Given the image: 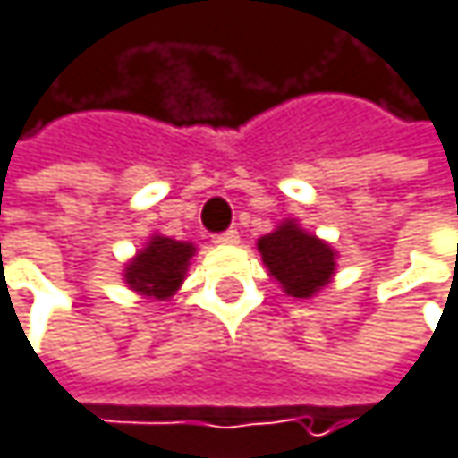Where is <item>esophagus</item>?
<instances>
[{"mask_svg":"<svg viewBox=\"0 0 458 458\" xmlns=\"http://www.w3.org/2000/svg\"><path fill=\"white\" fill-rule=\"evenodd\" d=\"M213 242H216V245H237V242H240V234H237L234 229H229V232H224V234H216Z\"/></svg>","mask_w":458,"mask_h":458,"instance_id":"obj_1","label":"esophagus"}]
</instances>
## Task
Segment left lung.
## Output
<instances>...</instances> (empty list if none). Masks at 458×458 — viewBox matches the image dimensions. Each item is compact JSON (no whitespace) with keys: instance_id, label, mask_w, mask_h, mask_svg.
Returning <instances> with one entry per match:
<instances>
[{"instance_id":"obj_1","label":"left lung","mask_w":458,"mask_h":458,"mask_svg":"<svg viewBox=\"0 0 458 458\" xmlns=\"http://www.w3.org/2000/svg\"><path fill=\"white\" fill-rule=\"evenodd\" d=\"M261 261L283 293L293 299H312L336 277V259L331 242L307 232L296 218H285L275 232L256 242Z\"/></svg>"}]
</instances>
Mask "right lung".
Returning <instances> with one entry per match:
<instances>
[{"label": "right lung", "mask_w": 458, "mask_h": 458, "mask_svg": "<svg viewBox=\"0 0 458 458\" xmlns=\"http://www.w3.org/2000/svg\"><path fill=\"white\" fill-rule=\"evenodd\" d=\"M194 256H197L194 242L173 240L154 232L146 240V245L138 248L135 256L124 264L122 280L140 299L167 301L183 285Z\"/></svg>", "instance_id": "obj_1"}]
</instances>
